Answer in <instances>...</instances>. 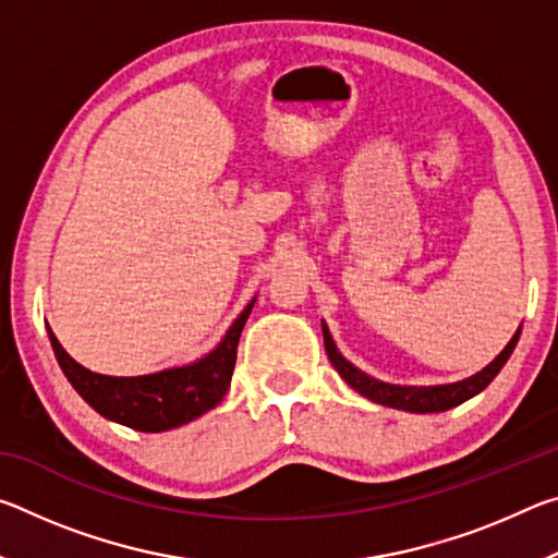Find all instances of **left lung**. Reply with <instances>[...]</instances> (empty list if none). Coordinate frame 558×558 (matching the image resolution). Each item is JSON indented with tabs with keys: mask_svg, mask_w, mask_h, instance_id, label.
<instances>
[{
	"mask_svg": "<svg viewBox=\"0 0 558 558\" xmlns=\"http://www.w3.org/2000/svg\"><path fill=\"white\" fill-rule=\"evenodd\" d=\"M519 332H522V327L517 329L512 339L507 342V347L485 366V369H480L477 374L468 376V379L452 381V384H438V386H401V384L374 379V376L364 374L362 369H356L352 362H347V359L339 354V349L335 344L332 335H329L327 325L323 323L327 356H329V362H332L335 369L339 372V376H342V379L352 386L354 391L366 396L369 401L389 405V409L409 411V413H440V411L456 409V405H460L462 401H468V399H472V396H477L480 391L487 389V384L495 379L499 369L507 364L509 354L514 352Z\"/></svg>",
	"mask_w": 558,
	"mask_h": 558,
	"instance_id": "1",
	"label": "left lung"
}]
</instances>
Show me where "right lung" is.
Wrapping results in <instances>:
<instances>
[{
  "mask_svg": "<svg viewBox=\"0 0 558 558\" xmlns=\"http://www.w3.org/2000/svg\"><path fill=\"white\" fill-rule=\"evenodd\" d=\"M253 305H256V298L243 307V313L233 319V325L226 329L223 339L209 354L196 362L143 376L96 374L73 362L51 329L49 339L65 379L93 411L120 426L143 433H162L192 423L221 403L231 386L235 347H239L243 325Z\"/></svg>",
  "mask_w": 558,
  "mask_h": 558,
  "instance_id": "right-lung-1",
  "label": "right lung"
}]
</instances>
